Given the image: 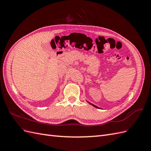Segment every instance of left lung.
<instances>
[{
	"label": "left lung",
	"instance_id": "obj_1",
	"mask_svg": "<svg viewBox=\"0 0 151 151\" xmlns=\"http://www.w3.org/2000/svg\"><path fill=\"white\" fill-rule=\"evenodd\" d=\"M89 104H92L93 105V106H94V107H95V108H99V107H98V106H96V105H94V104H91V103H89V102H88ZM99 109H101V108H99Z\"/></svg>",
	"mask_w": 151,
	"mask_h": 151
}]
</instances>
